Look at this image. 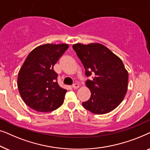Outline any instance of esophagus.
Masks as SVG:
<instances>
[{
    "label": "esophagus",
    "instance_id": "esophagus-1",
    "mask_svg": "<svg viewBox=\"0 0 150 150\" xmlns=\"http://www.w3.org/2000/svg\"><path fill=\"white\" fill-rule=\"evenodd\" d=\"M80 87V85H79V84H78V83H75V84H74V85H72V87H73V89H78V88H79Z\"/></svg>",
    "mask_w": 150,
    "mask_h": 150
}]
</instances>
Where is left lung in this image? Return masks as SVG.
I'll return each instance as SVG.
<instances>
[{"label":"left lung","instance_id":"8db88e82","mask_svg":"<svg viewBox=\"0 0 150 150\" xmlns=\"http://www.w3.org/2000/svg\"><path fill=\"white\" fill-rule=\"evenodd\" d=\"M72 48L85 69V75L94 76L86 85L91 97L83 102L94 114L108 113L120 105L128 89V74L120 57L99 43L74 44Z\"/></svg>","mask_w":150,"mask_h":150}]
</instances>
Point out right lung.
<instances>
[{
    "instance_id": "add662e5",
    "label": "right lung",
    "mask_w": 150,
    "mask_h": 150,
    "mask_svg": "<svg viewBox=\"0 0 150 150\" xmlns=\"http://www.w3.org/2000/svg\"><path fill=\"white\" fill-rule=\"evenodd\" d=\"M68 47L66 44L41 45L26 57L18 73V88L30 108L50 112L62 105L67 90L59 85L53 67Z\"/></svg>"
}]
</instances>
